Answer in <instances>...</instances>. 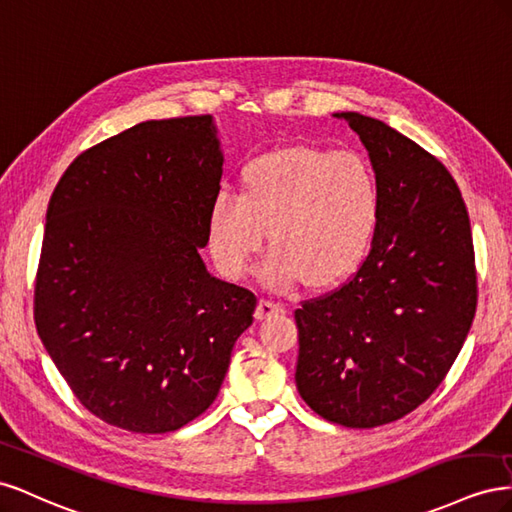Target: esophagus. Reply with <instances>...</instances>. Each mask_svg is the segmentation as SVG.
<instances>
[{"mask_svg": "<svg viewBox=\"0 0 512 512\" xmlns=\"http://www.w3.org/2000/svg\"><path fill=\"white\" fill-rule=\"evenodd\" d=\"M285 313V304L283 302H274L270 298H261L257 304V319H268L272 315H279Z\"/></svg>", "mask_w": 512, "mask_h": 512, "instance_id": "34e87169", "label": "esophagus"}]
</instances>
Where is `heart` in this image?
I'll list each match as a JSON object with an SVG mask.
<instances>
[{
	"instance_id": "heart-1",
	"label": "heart",
	"mask_w": 512,
	"mask_h": 512,
	"mask_svg": "<svg viewBox=\"0 0 512 512\" xmlns=\"http://www.w3.org/2000/svg\"><path fill=\"white\" fill-rule=\"evenodd\" d=\"M240 182V193L218 191L208 212L210 251L229 279L251 268L266 229V285L334 283L367 255L382 218L377 173L356 152L272 150L248 160Z\"/></svg>"
}]
</instances>
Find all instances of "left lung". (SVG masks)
<instances>
[{
    "label": "left lung",
    "mask_w": 512,
    "mask_h": 512,
    "mask_svg": "<svg viewBox=\"0 0 512 512\" xmlns=\"http://www.w3.org/2000/svg\"><path fill=\"white\" fill-rule=\"evenodd\" d=\"M334 118L369 152L382 218L352 279L296 309V386L321 418L373 429L425 403L459 356L476 313L474 244L440 160L369 115Z\"/></svg>",
    "instance_id": "left-lung-1"
}]
</instances>
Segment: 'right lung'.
Here are the masks:
<instances>
[{"instance_id":"1","label":"right lung","mask_w":512,"mask_h":512,"mask_svg":"<svg viewBox=\"0 0 512 512\" xmlns=\"http://www.w3.org/2000/svg\"><path fill=\"white\" fill-rule=\"evenodd\" d=\"M221 175L212 115H191L85 150L51 195L36 330L81 405L113 427L169 433L201 416L253 324V291L199 255Z\"/></svg>"}]
</instances>
